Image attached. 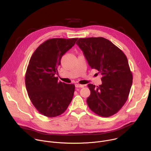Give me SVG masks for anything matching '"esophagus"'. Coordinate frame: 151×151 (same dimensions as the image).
Listing matches in <instances>:
<instances>
[{"label": "esophagus", "instance_id": "esophagus-1", "mask_svg": "<svg viewBox=\"0 0 151 151\" xmlns=\"http://www.w3.org/2000/svg\"><path fill=\"white\" fill-rule=\"evenodd\" d=\"M75 87L76 88H82L84 87L83 85H81V84H78V83H76L75 84Z\"/></svg>", "mask_w": 151, "mask_h": 151}]
</instances>
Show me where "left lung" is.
Masks as SVG:
<instances>
[{
	"instance_id": "left-lung-1",
	"label": "left lung",
	"mask_w": 151,
	"mask_h": 151,
	"mask_svg": "<svg viewBox=\"0 0 151 151\" xmlns=\"http://www.w3.org/2000/svg\"><path fill=\"white\" fill-rule=\"evenodd\" d=\"M76 44L91 68L102 75V83L99 87L88 84L91 94L87 103L90 109L103 117L112 116L127 101L133 82L126 55L112 42L102 37L79 38Z\"/></svg>"
}]
</instances>
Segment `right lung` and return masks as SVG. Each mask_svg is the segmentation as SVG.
Instances as JSON below:
<instances>
[{
	"label": "right lung",
	"mask_w": 151,
	"mask_h": 151,
	"mask_svg": "<svg viewBox=\"0 0 151 151\" xmlns=\"http://www.w3.org/2000/svg\"><path fill=\"white\" fill-rule=\"evenodd\" d=\"M78 38H52L43 42L32 54L25 76L29 99L37 111L55 117L66 111L74 94L75 85L58 81L62 56Z\"/></svg>",
	"instance_id": "right-lung-1"
}]
</instances>
